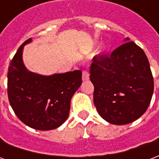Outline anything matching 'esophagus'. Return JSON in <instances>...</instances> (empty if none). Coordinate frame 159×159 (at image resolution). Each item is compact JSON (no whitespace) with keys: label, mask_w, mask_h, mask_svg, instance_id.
Instances as JSON below:
<instances>
[{"label":"esophagus","mask_w":159,"mask_h":159,"mask_svg":"<svg viewBox=\"0 0 159 159\" xmlns=\"http://www.w3.org/2000/svg\"><path fill=\"white\" fill-rule=\"evenodd\" d=\"M89 79V73L87 70H83V81H87Z\"/></svg>","instance_id":"34e87169"}]
</instances>
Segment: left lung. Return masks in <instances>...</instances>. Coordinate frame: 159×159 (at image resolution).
<instances>
[{"instance_id": "obj_1", "label": "left lung", "mask_w": 159, "mask_h": 159, "mask_svg": "<svg viewBox=\"0 0 159 159\" xmlns=\"http://www.w3.org/2000/svg\"><path fill=\"white\" fill-rule=\"evenodd\" d=\"M129 40L110 55L93 57L90 66L97 111L116 125L128 124L141 117L153 93V77L147 55Z\"/></svg>"}]
</instances>
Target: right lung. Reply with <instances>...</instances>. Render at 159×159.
I'll return each mask as SVG.
<instances>
[{
	"label": "right lung",
	"mask_w": 159,
	"mask_h": 159,
	"mask_svg": "<svg viewBox=\"0 0 159 159\" xmlns=\"http://www.w3.org/2000/svg\"><path fill=\"white\" fill-rule=\"evenodd\" d=\"M23 43L10 63L7 94L16 116L27 126L38 130L54 129L69 116L70 100L82 84L80 70L51 76L29 71L24 65Z\"/></svg>",
	"instance_id": "right-lung-1"
}]
</instances>
